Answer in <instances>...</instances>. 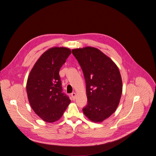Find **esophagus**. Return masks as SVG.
Segmentation results:
<instances>
[{
	"label": "esophagus",
	"instance_id": "obj_1",
	"mask_svg": "<svg viewBox=\"0 0 156 156\" xmlns=\"http://www.w3.org/2000/svg\"><path fill=\"white\" fill-rule=\"evenodd\" d=\"M71 96H72V98H73V100L76 99V94L75 92H73V93L71 94Z\"/></svg>",
	"mask_w": 156,
	"mask_h": 156
}]
</instances>
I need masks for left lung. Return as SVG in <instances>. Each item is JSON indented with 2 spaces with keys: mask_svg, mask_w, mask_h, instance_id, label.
I'll use <instances>...</instances> for the list:
<instances>
[{
  "mask_svg": "<svg viewBox=\"0 0 156 156\" xmlns=\"http://www.w3.org/2000/svg\"><path fill=\"white\" fill-rule=\"evenodd\" d=\"M84 76L87 104L82 109L91 121L101 122L116 110L121 98L122 82L112 60L96 48L72 51Z\"/></svg>",
  "mask_w": 156,
  "mask_h": 156,
  "instance_id": "8db88e82",
  "label": "left lung"
}]
</instances>
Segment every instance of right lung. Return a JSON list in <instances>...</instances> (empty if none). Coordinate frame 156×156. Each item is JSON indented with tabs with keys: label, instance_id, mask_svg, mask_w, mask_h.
Masks as SVG:
<instances>
[{
	"label": "right lung",
	"instance_id": "obj_1",
	"mask_svg": "<svg viewBox=\"0 0 156 156\" xmlns=\"http://www.w3.org/2000/svg\"><path fill=\"white\" fill-rule=\"evenodd\" d=\"M71 54L66 47H52L35 62L27 82V93L33 111L47 122L61 118L70 100L62 92L59 70Z\"/></svg>",
	"mask_w": 156,
	"mask_h": 156
}]
</instances>
